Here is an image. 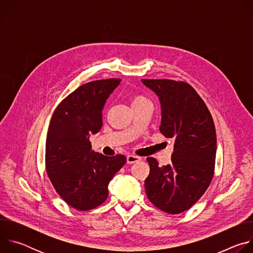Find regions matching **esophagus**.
Here are the masks:
<instances>
[{"instance_id":"esophagus-1","label":"esophagus","mask_w":253,"mask_h":253,"mask_svg":"<svg viewBox=\"0 0 253 253\" xmlns=\"http://www.w3.org/2000/svg\"><path fill=\"white\" fill-rule=\"evenodd\" d=\"M141 161V157L139 156H136V155H128L127 156V163L128 164H133V163H136V162H139Z\"/></svg>"}]
</instances>
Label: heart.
Masks as SVG:
<instances>
[{
  "instance_id": "1",
  "label": "heart",
  "mask_w": 253,
  "mask_h": 253,
  "mask_svg": "<svg viewBox=\"0 0 253 253\" xmlns=\"http://www.w3.org/2000/svg\"><path fill=\"white\" fill-rule=\"evenodd\" d=\"M148 100L146 99V97H144L142 95H134L132 97V100H131V103L132 105H136V104H140V103H143V102H147Z\"/></svg>"
}]
</instances>
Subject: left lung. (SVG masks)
I'll return each instance as SVG.
<instances>
[{
	"instance_id": "obj_1",
	"label": "left lung",
	"mask_w": 253,
	"mask_h": 253,
	"mask_svg": "<svg viewBox=\"0 0 253 253\" xmlns=\"http://www.w3.org/2000/svg\"><path fill=\"white\" fill-rule=\"evenodd\" d=\"M161 104L160 132L174 139L171 163L159 167L148 157L150 173L145 179L148 199L169 214L181 213L196 203L214 174L216 133L212 116L188 83L168 79H142Z\"/></svg>"
}]
</instances>
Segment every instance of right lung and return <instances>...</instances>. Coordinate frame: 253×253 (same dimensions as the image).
<instances>
[{"label":"right lung","instance_id":"add662e5","mask_svg":"<svg viewBox=\"0 0 253 253\" xmlns=\"http://www.w3.org/2000/svg\"><path fill=\"white\" fill-rule=\"evenodd\" d=\"M121 79L86 83L56 108L46 138V170L57 193L80 211L101 205L108 184L126 163L124 155L104 156L92 150L91 134L103 125L102 111Z\"/></svg>","mask_w":253,"mask_h":253}]
</instances>
